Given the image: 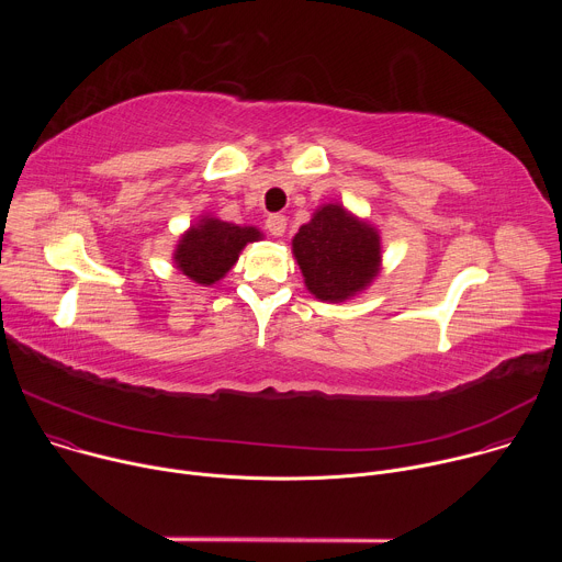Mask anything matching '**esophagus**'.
Wrapping results in <instances>:
<instances>
[{
	"label": "esophagus",
	"mask_w": 562,
	"mask_h": 562,
	"mask_svg": "<svg viewBox=\"0 0 562 562\" xmlns=\"http://www.w3.org/2000/svg\"><path fill=\"white\" fill-rule=\"evenodd\" d=\"M284 228H286V217H284V215H280V213H271V215L267 217V231H269L271 235L280 237V235L284 233Z\"/></svg>",
	"instance_id": "esophagus-1"
}]
</instances>
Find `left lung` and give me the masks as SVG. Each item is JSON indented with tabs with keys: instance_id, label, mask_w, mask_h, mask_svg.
Instances as JSON below:
<instances>
[{
	"instance_id": "8db88e82",
	"label": "left lung",
	"mask_w": 562,
	"mask_h": 562,
	"mask_svg": "<svg viewBox=\"0 0 562 562\" xmlns=\"http://www.w3.org/2000/svg\"><path fill=\"white\" fill-rule=\"evenodd\" d=\"M293 256L315 297L342 302L375 278L380 237L342 206L327 204L295 233Z\"/></svg>"
}]
</instances>
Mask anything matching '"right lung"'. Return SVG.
I'll list each match as a JSON object with an SVG mask.
<instances>
[{
    "mask_svg": "<svg viewBox=\"0 0 562 562\" xmlns=\"http://www.w3.org/2000/svg\"><path fill=\"white\" fill-rule=\"evenodd\" d=\"M260 237V231L254 226L204 217L182 235L173 260L193 282L213 284L235 265L239 251Z\"/></svg>",
    "mask_w": 562,
    "mask_h": 562,
    "instance_id": "right-lung-1",
    "label": "right lung"
}]
</instances>
